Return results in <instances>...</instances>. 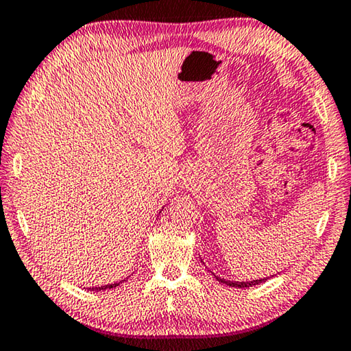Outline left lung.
Returning <instances> with one entry per match:
<instances>
[{
    "label": "left lung",
    "mask_w": 351,
    "mask_h": 351,
    "mask_svg": "<svg viewBox=\"0 0 351 351\" xmlns=\"http://www.w3.org/2000/svg\"><path fill=\"white\" fill-rule=\"evenodd\" d=\"M215 277L218 282L229 285V287H235V288H249V287H252V285H258V283L266 280V278H258V280H252V282H232V280H224V278L218 277V276H215Z\"/></svg>",
    "instance_id": "obj_1"
}]
</instances>
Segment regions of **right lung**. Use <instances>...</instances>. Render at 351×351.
<instances>
[{"instance_id":"right-lung-1","label":"right lung","mask_w":351,"mask_h":351,"mask_svg":"<svg viewBox=\"0 0 351 351\" xmlns=\"http://www.w3.org/2000/svg\"><path fill=\"white\" fill-rule=\"evenodd\" d=\"M123 280H121V282H117V283H112V285H105V287H99V288H93L91 291H102V289H110V288H116V287H119V285H121Z\"/></svg>"}]
</instances>
